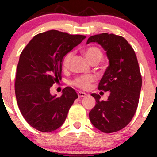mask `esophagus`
<instances>
[{
    "mask_svg": "<svg viewBox=\"0 0 157 157\" xmlns=\"http://www.w3.org/2000/svg\"><path fill=\"white\" fill-rule=\"evenodd\" d=\"M77 95H78V96L80 98L81 97H85V96H86V94L85 93H83V92H81V91H78L77 92Z\"/></svg>",
    "mask_w": 157,
    "mask_h": 157,
    "instance_id": "obj_1",
    "label": "esophagus"
}]
</instances>
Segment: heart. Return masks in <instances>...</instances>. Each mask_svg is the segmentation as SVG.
<instances>
[{"label": "heart", "mask_w": 157, "mask_h": 157, "mask_svg": "<svg viewBox=\"0 0 157 157\" xmlns=\"http://www.w3.org/2000/svg\"><path fill=\"white\" fill-rule=\"evenodd\" d=\"M83 52L90 63L94 62V61L99 62L102 57V51L96 46H89L87 48L83 49ZM72 55V52H69L64 57L62 61V65L64 68L68 67ZM94 77H93V76H80V77L76 78L72 83L77 87L86 90V89L89 88L90 83L94 81Z\"/></svg>", "instance_id": "b5f03b06"}]
</instances>
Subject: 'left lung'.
<instances>
[{
	"instance_id": "left-lung-1",
	"label": "left lung",
	"mask_w": 157,
	"mask_h": 157,
	"mask_svg": "<svg viewBox=\"0 0 157 157\" xmlns=\"http://www.w3.org/2000/svg\"><path fill=\"white\" fill-rule=\"evenodd\" d=\"M96 42L106 52L109 61L99 90L109 92L106 101L92 93L96 105L89 113L93 125L104 133L120 131L129 124L138 105L142 78L134 49L124 38L115 34L90 36L86 44Z\"/></svg>"
}]
</instances>
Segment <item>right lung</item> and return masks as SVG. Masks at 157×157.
I'll return each instance as SVG.
<instances>
[{
	"instance_id": "right-lung-1",
	"label": "right lung",
	"mask_w": 157,
	"mask_h": 157,
	"mask_svg": "<svg viewBox=\"0 0 157 157\" xmlns=\"http://www.w3.org/2000/svg\"><path fill=\"white\" fill-rule=\"evenodd\" d=\"M85 38L49 30L34 36L22 52L16 74V98L23 118L38 131L52 132L61 127L78 97L71 87L64 88L60 97L52 96L50 88L61 79L64 57Z\"/></svg>"
}]
</instances>
